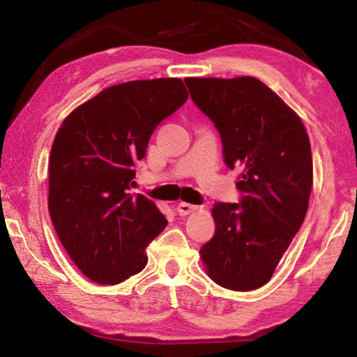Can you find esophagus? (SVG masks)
Instances as JSON below:
<instances>
[{"label":"esophagus","instance_id":"obj_1","mask_svg":"<svg viewBox=\"0 0 357 357\" xmlns=\"http://www.w3.org/2000/svg\"><path fill=\"white\" fill-rule=\"evenodd\" d=\"M178 213H179V215H187V214H190V213H193V211H198L200 209V206H197V204H190V203H184V202H181L179 204H178Z\"/></svg>","mask_w":357,"mask_h":357}]
</instances>
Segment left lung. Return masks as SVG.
I'll return each mask as SVG.
<instances>
[{
  "label": "left lung",
  "instance_id": "1",
  "mask_svg": "<svg viewBox=\"0 0 357 357\" xmlns=\"http://www.w3.org/2000/svg\"><path fill=\"white\" fill-rule=\"evenodd\" d=\"M213 121L228 168H243L239 203H215V233L202 247L217 285L250 291L268 283L304 222L313 184L310 140L301 118L253 77L185 78Z\"/></svg>",
  "mask_w": 357,
  "mask_h": 357
}]
</instances>
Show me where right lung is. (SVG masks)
<instances>
[{"label":"right lung","mask_w":357,"mask_h":357,"mask_svg":"<svg viewBox=\"0 0 357 357\" xmlns=\"http://www.w3.org/2000/svg\"><path fill=\"white\" fill-rule=\"evenodd\" d=\"M187 98L179 78L114 84L58 129L48 162V213L89 280L116 285L146 266V247L168 222L153 200L130 192L132 179L157 126Z\"/></svg>","instance_id":"1"}]
</instances>
